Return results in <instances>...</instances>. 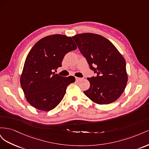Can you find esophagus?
<instances>
[{
    "mask_svg": "<svg viewBox=\"0 0 149 149\" xmlns=\"http://www.w3.org/2000/svg\"><path fill=\"white\" fill-rule=\"evenodd\" d=\"M83 78H79V77H76V80L77 81H80L81 79H82Z\"/></svg>",
    "mask_w": 149,
    "mask_h": 149,
    "instance_id": "34e87169",
    "label": "esophagus"
}]
</instances>
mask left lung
<instances>
[{
	"mask_svg": "<svg viewBox=\"0 0 149 149\" xmlns=\"http://www.w3.org/2000/svg\"><path fill=\"white\" fill-rule=\"evenodd\" d=\"M96 76L88 78L89 88L85 95L99 104L114 102L127 82L123 56L109 40L100 35L81 33L72 37Z\"/></svg>",
	"mask_w": 149,
	"mask_h": 149,
	"instance_id": "obj_1",
	"label": "left lung"
}]
</instances>
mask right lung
Segmentation results:
<instances>
[{"mask_svg":"<svg viewBox=\"0 0 149 149\" xmlns=\"http://www.w3.org/2000/svg\"><path fill=\"white\" fill-rule=\"evenodd\" d=\"M71 37L52 35L40 40L26 58L20 84L25 97L36 109L49 111L63 98L67 86L75 81L73 76L63 77L55 74L65 55L76 49Z\"/></svg>","mask_w":149,"mask_h":149,"instance_id":"add662e5","label":"right lung"}]
</instances>
